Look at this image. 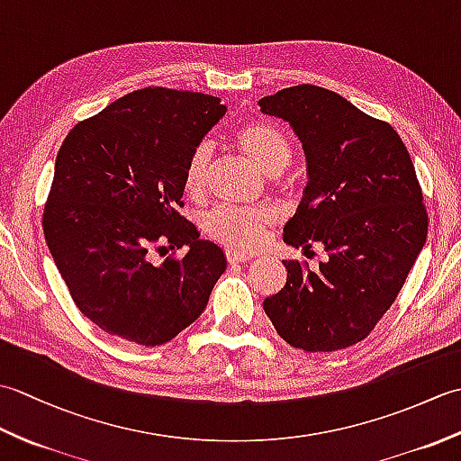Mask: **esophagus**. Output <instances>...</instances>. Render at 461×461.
<instances>
[{
  "instance_id": "obj_1",
  "label": "esophagus",
  "mask_w": 461,
  "mask_h": 461,
  "mask_svg": "<svg viewBox=\"0 0 461 461\" xmlns=\"http://www.w3.org/2000/svg\"><path fill=\"white\" fill-rule=\"evenodd\" d=\"M225 258H228L230 263H248L251 256L248 253H240V251H225Z\"/></svg>"
}]
</instances>
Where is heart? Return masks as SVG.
Segmentation results:
<instances>
[{
	"mask_svg": "<svg viewBox=\"0 0 461 461\" xmlns=\"http://www.w3.org/2000/svg\"><path fill=\"white\" fill-rule=\"evenodd\" d=\"M240 150L269 176L279 174L291 160V146L279 129L266 122H249L236 132ZM212 164V146L200 144L190 156L184 170V190L188 195L203 194L208 185ZM276 220L273 210L238 208V205H218L202 215V230L205 236L233 251H251L259 246L269 225Z\"/></svg>",
	"mask_w": 461,
	"mask_h": 461,
	"instance_id": "b5f03b06",
	"label": "heart"
}]
</instances>
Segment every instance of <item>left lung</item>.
<instances>
[{"label": "left lung", "mask_w": 461, "mask_h": 461, "mask_svg": "<svg viewBox=\"0 0 461 461\" xmlns=\"http://www.w3.org/2000/svg\"><path fill=\"white\" fill-rule=\"evenodd\" d=\"M259 106L291 124L307 160L309 182L283 241L329 253L315 271L283 261L285 287L263 309L291 347H352L393 305L426 243L428 213L412 158L393 126L322 86H289Z\"/></svg>", "instance_id": "8db88e82"}]
</instances>
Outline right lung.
Segmentation results:
<instances>
[{
  "label": "right lung",
  "instance_id": "right-lung-1",
  "mask_svg": "<svg viewBox=\"0 0 461 461\" xmlns=\"http://www.w3.org/2000/svg\"><path fill=\"white\" fill-rule=\"evenodd\" d=\"M225 106L146 86L67 134L43 231L75 305L109 335L158 347L190 327L225 271L223 251L180 215L184 170ZM189 248L151 263L152 249Z\"/></svg>",
  "mask_w": 461,
  "mask_h": 461
}]
</instances>
